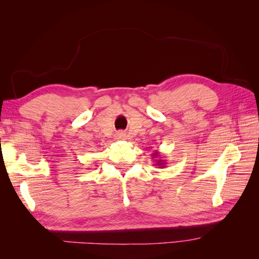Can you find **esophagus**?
<instances>
[{
	"label": "esophagus",
	"mask_w": 259,
	"mask_h": 259,
	"mask_svg": "<svg viewBox=\"0 0 259 259\" xmlns=\"http://www.w3.org/2000/svg\"><path fill=\"white\" fill-rule=\"evenodd\" d=\"M115 138H116L117 140H122V139L125 138V134H124L123 132H117L116 134H115Z\"/></svg>",
	"instance_id": "34e87169"
}]
</instances>
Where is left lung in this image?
<instances>
[{"label": "left lung", "instance_id": "1", "mask_svg": "<svg viewBox=\"0 0 259 259\" xmlns=\"http://www.w3.org/2000/svg\"><path fill=\"white\" fill-rule=\"evenodd\" d=\"M152 159H154V161H155L154 165L162 167V168L165 167V164H166L165 160H163L161 158V153L159 151H154V153H152Z\"/></svg>", "mask_w": 259, "mask_h": 259}]
</instances>
